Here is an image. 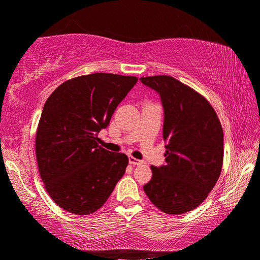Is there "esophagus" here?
I'll use <instances>...</instances> for the list:
<instances>
[{
  "mask_svg": "<svg viewBox=\"0 0 260 260\" xmlns=\"http://www.w3.org/2000/svg\"><path fill=\"white\" fill-rule=\"evenodd\" d=\"M129 162L131 164V165H141V164H143V160H139V159L133 157V155H130Z\"/></svg>",
  "mask_w": 260,
  "mask_h": 260,
  "instance_id": "34e87169",
  "label": "esophagus"
}]
</instances>
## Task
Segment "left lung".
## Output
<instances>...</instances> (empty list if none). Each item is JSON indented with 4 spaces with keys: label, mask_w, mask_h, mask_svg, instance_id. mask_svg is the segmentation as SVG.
<instances>
[{
    "label": "left lung",
    "mask_w": 260,
    "mask_h": 260,
    "mask_svg": "<svg viewBox=\"0 0 260 260\" xmlns=\"http://www.w3.org/2000/svg\"><path fill=\"white\" fill-rule=\"evenodd\" d=\"M141 81L160 95L166 142V164L151 166L152 178L144 191L164 213H187L205 201L221 174V122L208 100L179 80L154 75Z\"/></svg>",
    "instance_id": "obj_1"
}]
</instances>
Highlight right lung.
Returning a JSON list of instances; mask_svg holds the SVG:
<instances>
[{
	"label": "right lung",
	"instance_id": "obj_1",
	"mask_svg": "<svg viewBox=\"0 0 260 260\" xmlns=\"http://www.w3.org/2000/svg\"><path fill=\"white\" fill-rule=\"evenodd\" d=\"M137 80L81 75L62 82L46 100L36 133V158L44 187L63 210L93 214L124 175L129 159L100 146L98 134Z\"/></svg>",
	"mask_w": 260,
	"mask_h": 260
}]
</instances>
